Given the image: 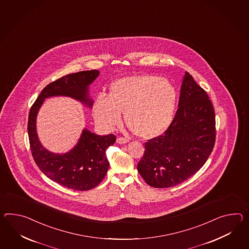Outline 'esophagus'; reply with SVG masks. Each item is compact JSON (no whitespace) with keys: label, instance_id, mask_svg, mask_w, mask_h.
<instances>
[{"label":"esophagus","instance_id":"34e87169","mask_svg":"<svg viewBox=\"0 0 249 249\" xmlns=\"http://www.w3.org/2000/svg\"><path fill=\"white\" fill-rule=\"evenodd\" d=\"M129 141L128 139H126V138H123V137H120V138H118L117 139V142L119 143V144H126Z\"/></svg>","mask_w":249,"mask_h":249}]
</instances>
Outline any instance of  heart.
I'll list each match as a JSON object with an SVG mask.
<instances>
[{
  "instance_id": "obj_1",
  "label": "heart",
  "mask_w": 249,
  "mask_h": 249,
  "mask_svg": "<svg viewBox=\"0 0 249 249\" xmlns=\"http://www.w3.org/2000/svg\"><path fill=\"white\" fill-rule=\"evenodd\" d=\"M176 87L164 77L139 74L117 80L109 92L99 94L93 103V116L101 127L113 129L124 112L127 127L144 139L164 134L176 110Z\"/></svg>"
}]
</instances>
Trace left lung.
Instances as JSON below:
<instances>
[{
	"label": "left lung",
	"instance_id": "8db88e82",
	"mask_svg": "<svg viewBox=\"0 0 249 249\" xmlns=\"http://www.w3.org/2000/svg\"><path fill=\"white\" fill-rule=\"evenodd\" d=\"M215 111L206 91L186 72L178 109L163 135L147 140L138 171L155 188L187 180L206 163L216 140Z\"/></svg>",
	"mask_w": 249,
	"mask_h": 249
}]
</instances>
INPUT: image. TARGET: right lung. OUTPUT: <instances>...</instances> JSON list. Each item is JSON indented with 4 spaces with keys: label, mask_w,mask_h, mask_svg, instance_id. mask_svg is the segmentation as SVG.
<instances>
[{
    "label": "right lung",
    "mask_w": 249,
    "mask_h": 249,
    "mask_svg": "<svg viewBox=\"0 0 249 249\" xmlns=\"http://www.w3.org/2000/svg\"><path fill=\"white\" fill-rule=\"evenodd\" d=\"M99 73L98 70L81 71L50 83L36 98L29 114L28 134L31 154L36 165L52 181L76 191L91 190L103 181L109 166L106 149L115 143V135L99 136L85 128L73 149L62 155L55 154L43 147L38 140L36 115L44 100L52 96L73 98L91 108L92 101L88 95V86Z\"/></svg>",
    "instance_id": "obj_1"
}]
</instances>
